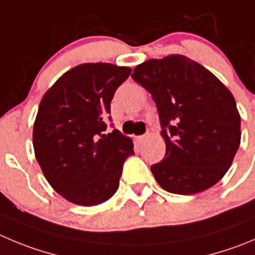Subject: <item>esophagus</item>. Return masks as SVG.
Segmentation results:
<instances>
[{"label": "esophagus", "instance_id": "34e87169", "mask_svg": "<svg viewBox=\"0 0 255 255\" xmlns=\"http://www.w3.org/2000/svg\"><path fill=\"white\" fill-rule=\"evenodd\" d=\"M147 137H149V134H145V135H141V136H136V140H137V142H142V141H145Z\"/></svg>", "mask_w": 255, "mask_h": 255}]
</instances>
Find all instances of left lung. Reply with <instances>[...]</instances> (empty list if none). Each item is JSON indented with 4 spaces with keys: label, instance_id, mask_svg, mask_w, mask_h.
Masks as SVG:
<instances>
[{
    "label": "left lung",
    "instance_id": "obj_1",
    "mask_svg": "<svg viewBox=\"0 0 255 255\" xmlns=\"http://www.w3.org/2000/svg\"><path fill=\"white\" fill-rule=\"evenodd\" d=\"M131 77L151 94L159 113L166 151L150 168L157 184L180 195L215 185L241 145V115L228 87L183 55L147 60Z\"/></svg>",
    "mask_w": 255,
    "mask_h": 255
}]
</instances>
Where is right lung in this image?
Listing matches in <instances>:
<instances>
[{
  "label": "right lung",
  "instance_id": "right-lung-1",
  "mask_svg": "<svg viewBox=\"0 0 255 255\" xmlns=\"http://www.w3.org/2000/svg\"><path fill=\"white\" fill-rule=\"evenodd\" d=\"M131 69L105 62L81 64L46 91L33 124V150L46 180L70 203L91 207L119 188L130 137L104 134L116 89ZM109 119H111L109 116Z\"/></svg>",
  "mask_w": 255,
  "mask_h": 255
}]
</instances>
